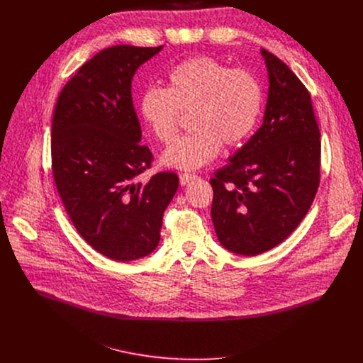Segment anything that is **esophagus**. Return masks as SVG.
Masks as SVG:
<instances>
[{"instance_id":"esophagus-1","label":"esophagus","mask_w":363,"mask_h":363,"mask_svg":"<svg viewBox=\"0 0 363 363\" xmlns=\"http://www.w3.org/2000/svg\"><path fill=\"white\" fill-rule=\"evenodd\" d=\"M195 178H196L195 174H186V172H184V174L179 175V184L184 186V185H186L189 181L195 179Z\"/></svg>"}]
</instances>
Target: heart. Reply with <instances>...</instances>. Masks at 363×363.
Returning a JSON list of instances; mask_svg holds the SVG:
<instances>
[{"instance_id": "b5f03b06", "label": "heart", "mask_w": 363, "mask_h": 363, "mask_svg": "<svg viewBox=\"0 0 363 363\" xmlns=\"http://www.w3.org/2000/svg\"><path fill=\"white\" fill-rule=\"evenodd\" d=\"M263 87L247 69H231L210 56L186 59L167 74V87H149L139 112L158 140L179 130L181 112H191V133L162 153V164L191 171L211 162L221 149L241 145L255 129L263 109Z\"/></svg>"}]
</instances>
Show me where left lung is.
Returning a JSON list of instances; mask_svg holds the SVG:
<instances>
[{"instance_id": "left-lung-1", "label": "left lung", "mask_w": 363, "mask_h": 363, "mask_svg": "<svg viewBox=\"0 0 363 363\" xmlns=\"http://www.w3.org/2000/svg\"><path fill=\"white\" fill-rule=\"evenodd\" d=\"M269 72L263 125L211 178V217L223 247L257 255L301 223L320 184V130L298 77L262 48Z\"/></svg>"}]
</instances>
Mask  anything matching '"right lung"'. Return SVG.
I'll use <instances>...</instances> for the list:
<instances>
[{"label": "right lung", "mask_w": 363, "mask_h": 363, "mask_svg": "<svg viewBox=\"0 0 363 363\" xmlns=\"http://www.w3.org/2000/svg\"><path fill=\"white\" fill-rule=\"evenodd\" d=\"M161 50L121 44L99 51L60 91L51 125V168L73 225L97 252L122 263L157 248L179 184L174 172L136 182L153 157L139 143L132 79Z\"/></svg>", "instance_id": "obj_1"}]
</instances>
